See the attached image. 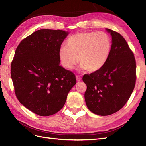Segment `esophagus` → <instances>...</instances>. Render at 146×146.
I'll use <instances>...</instances> for the list:
<instances>
[{"label":"esophagus","instance_id":"esophagus-1","mask_svg":"<svg viewBox=\"0 0 146 146\" xmlns=\"http://www.w3.org/2000/svg\"><path fill=\"white\" fill-rule=\"evenodd\" d=\"M76 80H77L78 81H80L81 80V77H80V76H78V75H76Z\"/></svg>","mask_w":146,"mask_h":146}]
</instances>
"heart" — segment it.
Returning a JSON list of instances; mask_svg holds the SVG:
<instances>
[{"mask_svg": "<svg viewBox=\"0 0 146 146\" xmlns=\"http://www.w3.org/2000/svg\"><path fill=\"white\" fill-rule=\"evenodd\" d=\"M111 48L110 37L105 32L79 33L69 37L66 47L60 48L59 58L66 69H73L79 61L81 68L95 72L105 65Z\"/></svg>", "mask_w": 146, "mask_h": 146, "instance_id": "heart-1", "label": "heart"}]
</instances>
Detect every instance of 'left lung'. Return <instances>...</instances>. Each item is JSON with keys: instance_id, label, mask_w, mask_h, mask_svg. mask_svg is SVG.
I'll list each match as a JSON object with an SVG mask.
<instances>
[{"instance_id": "1", "label": "left lung", "mask_w": 146, "mask_h": 146, "mask_svg": "<svg viewBox=\"0 0 146 146\" xmlns=\"http://www.w3.org/2000/svg\"><path fill=\"white\" fill-rule=\"evenodd\" d=\"M110 33V54L101 69L84 74L86 84V104L93 113L107 116L120 110L129 99L135 86L136 64L134 54L119 33L106 28Z\"/></svg>"}]
</instances>
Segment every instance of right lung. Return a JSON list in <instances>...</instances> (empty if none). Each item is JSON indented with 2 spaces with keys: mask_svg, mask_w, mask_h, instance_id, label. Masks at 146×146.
<instances>
[{
  "mask_svg": "<svg viewBox=\"0 0 146 146\" xmlns=\"http://www.w3.org/2000/svg\"><path fill=\"white\" fill-rule=\"evenodd\" d=\"M68 32L43 29L18 45L11 63V77L20 102L39 116L60 110L76 76L59 65V51Z\"/></svg>",
  "mask_w": 146,
  "mask_h": 146,
  "instance_id": "1",
  "label": "right lung"
}]
</instances>
